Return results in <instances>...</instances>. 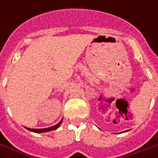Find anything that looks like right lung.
<instances>
[{
    "instance_id": "right-lung-1",
    "label": "right lung",
    "mask_w": 158,
    "mask_h": 158,
    "mask_svg": "<svg viewBox=\"0 0 158 158\" xmlns=\"http://www.w3.org/2000/svg\"><path fill=\"white\" fill-rule=\"evenodd\" d=\"M62 119L60 121V122L57 123V124H56L54 126H52V127H49V128H45V129H29V128H26V129L29 130V131H31V132H35V133H44V132H48V131H52V130H55V129H58L59 126L61 125V123H62Z\"/></svg>"
}]
</instances>
